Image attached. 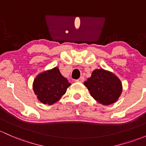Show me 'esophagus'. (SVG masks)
Listing matches in <instances>:
<instances>
[{"label":"esophagus","instance_id":"34e87169","mask_svg":"<svg viewBox=\"0 0 146 146\" xmlns=\"http://www.w3.org/2000/svg\"><path fill=\"white\" fill-rule=\"evenodd\" d=\"M84 81V78L83 77V76H81V77H80L79 79H77V80H76V82H80V83H82L83 81Z\"/></svg>","mask_w":146,"mask_h":146}]
</instances>
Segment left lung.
<instances>
[{
    "instance_id": "8db88e82",
    "label": "left lung",
    "mask_w": 146,
    "mask_h": 146,
    "mask_svg": "<svg viewBox=\"0 0 146 146\" xmlns=\"http://www.w3.org/2000/svg\"><path fill=\"white\" fill-rule=\"evenodd\" d=\"M90 95L99 103L109 105L118 100L123 91V86L117 76L104 69H96L91 76L84 82Z\"/></svg>"
}]
</instances>
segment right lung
<instances>
[{
  "mask_svg": "<svg viewBox=\"0 0 146 146\" xmlns=\"http://www.w3.org/2000/svg\"><path fill=\"white\" fill-rule=\"evenodd\" d=\"M71 84L61 74L58 67L39 74L34 79L33 88L40 102L51 105L58 101Z\"/></svg>",
  "mask_w": 146,
  "mask_h": 146,
  "instance_id": "1",
  "label": "right lung"
}]
</instances>
